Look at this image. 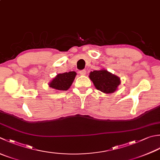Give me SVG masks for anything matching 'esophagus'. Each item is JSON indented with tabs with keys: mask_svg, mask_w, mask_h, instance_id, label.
I'll return each instance as SVG.
<instances>
[{
	"mask_svg": "<svg viewBox=\"0 0 160 160\" xmlns=\"http://www.w3.org/2000/svg\"><path fill=\"white\" fill-rule=\"evenodd\" d=\"M79 73L81 75V76H85V75H86V71H85V70L80 71Z\"/></svg>",
	"mask_w": 160,
	"mask_h": 160,
	"instance_id": "1",
	"label": "esophagus"
}]
</instances>
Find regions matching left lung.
<instances>
[{
    "mask_svg": "<svg viewBox=\"0 0 160 160\" xmlns=\"http://www.w3.org/2000/svg\"><path fill=\"white\" fill-rule=\"evenodd\" d=\"M89 78L96 88L105 93H112L117 90L121 80L116 75L112 74L105 68L99 71H91Z\"/></svg>",
    "mask_w": 160,
    "mask_h": 160,
    "instance_id": "1",
    "label": "left lung"
}]
</instances>
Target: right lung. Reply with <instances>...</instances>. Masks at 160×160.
Returning <instances> with one entry per match:
<instances>
[{
  "label": "right lung",
  "mask_w": 160,
  "mask_h": 160,
  "mask_svg": "<svg viewBox=\"0 0 160 160\" xmlns=\"http://www.w3.org/2000/svg\"><path fill=\"white\" fill-rule=\"evenodd\" d=\"M77 73L75 71H70L67 73L58 74L48 83L51 88L57 90L58 92L67 91L70 88L72 83L74 81Z\"/></svg>",
  "instance_id": "1"
}]
</instances>
